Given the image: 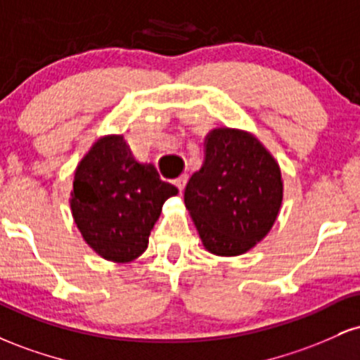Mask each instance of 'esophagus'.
I'll list each match as a JSON object with an SVG mask.
<instances>
[{"label": "esophagus", "instance_id": "1", "mask_svg": "<svg viewBox=\"0 0 360 360\" xmlns=\"http://www.w3.org/2000/svg\"><path fill=\"white\" fill-rule=\"evenodd\" d=\"M186 183H188V174H181L179 177H177V179H174V184L179 189H183L184 186H186Z\"/></svg>", "mask_w": 360, "mask_h": 360}]
</instances>
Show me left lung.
Wrapping results in <instances>:
<instances>
[{
	"label": "left lung",
	"instance_id": "8db88e82",
	"mask_svg": "<svg viewBox=\"0 0 360 360\" xmlns=\"http://www.w3.org/2000/svg\"><path fill=\"white\" fill-rule=\"evenodd\" d=\"M283 179L276 159L249 131L214 128L205 139V162L184 189L205 249L221 257L245 254L278 218Z\"/></svg>",
	"mask_w": 360,
	"mask_h": 360
}]
</instances>
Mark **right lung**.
<instances>
[{
	"instance_id": "add662e5",
	"label": "right lung",
	"mask_w": 360,
	"mask_h": 360,
	"mask_svg": "<svg viewBox=\"0 0 360 360\" xmlns=\"http://www.w3.org/2000/svg\"><path fill=\"white\" fill-rule=\"evenodd\" d=\"M177 188L152 164L135 160L123 135L93 143L74 172L71 212L84 242L111 262H131L146 252L148 235Z\"/></svg>"
}]
</instances>
